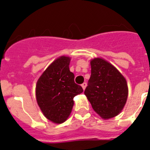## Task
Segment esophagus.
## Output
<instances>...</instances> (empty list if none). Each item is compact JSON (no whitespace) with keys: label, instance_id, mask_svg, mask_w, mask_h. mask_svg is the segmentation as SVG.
Returning <instances> with one entry per match:
<instances>
[{"label":"esophagus","instance_id":"1","mask_svg":"<svg viewBox=\"0 0 150 150\" xmlns=\"http://www.w3.org/2000/svg\"><path fill=\"white\" fill-rule=\"evenodd\" d=\"M82 86V88H83V90H85V88H86V86H87V83H83V84L81 85Z\"/></svg>","mask_w":150,"mask_h":150}]
</instances>
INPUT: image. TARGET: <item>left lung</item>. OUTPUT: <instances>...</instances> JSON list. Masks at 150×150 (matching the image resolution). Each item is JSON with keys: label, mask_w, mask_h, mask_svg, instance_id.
I'll return each instance as SVG.
<instances>
[{"label": "left lung", "mask_w": 150, "mask_h": 150, "mask_svg": "<svg viewBox=\"0 0 150 150\" xmlns=\"http://www.w3.org/2000/svg\"><path fill=\"white\" fill-rule=\"evenodd\" d=\"M91 76L84 94L104 120L117 116L128 98L126 79L110 63L100 58L91 61Z\"/></svg>", "instance_id": "1"}]
</instances>
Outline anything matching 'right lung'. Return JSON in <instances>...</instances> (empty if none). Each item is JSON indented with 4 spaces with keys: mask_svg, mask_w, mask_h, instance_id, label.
Wrapping results in <instances>:
<instances>
[{
    "mask_svg": "<svg viewBox=\"0 0 150 150\" xmlns=\"http://www.w3.org/2000/svg\"><path fill=\"white\" fill-rule=\"evenodd\" d=\"M71 59L61 56L46 69L36 85L38 106L46 119L56 124L65 122L74 106V98L83 88L74 82L70 71Z\"/></svg>",
    "mask_w": 150,
    "mask_h": 150,
    "instance_id": "right-lung-1",
    "label": "right lung"
}]
</instances>
